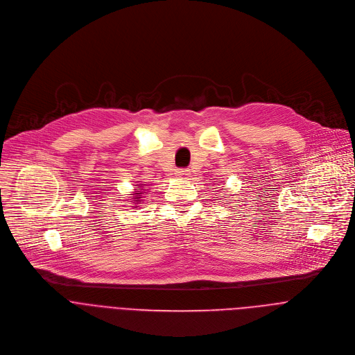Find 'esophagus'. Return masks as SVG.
<instances>
[{"instance_id":"34e87169","label":"esophagus","mask_w":355,"mask_h":355,"mask_svg":"<svg viewBox=\"0 0 355 355\" xmlns=\"http://www.w3.org/2000/svg\"><path fill=\"white\" fill-rule=\"evenodd\" d=\"M175 175H177L178 178H181V180H187V178L189 177V171L185 170V168H178L177 173H175Z\"/></svg>"}]
</instances>
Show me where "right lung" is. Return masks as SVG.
Here are the masks:
<instances>
[{
    "mask_svg": "<svg viewBox=\"0 0 355 355\" xmlns=\"http://www.w3.org/2000/svg\"><path fill=\"white\" fill-rule=\"evenodd\" d=\"M136 187H140V189H136L132 195H133V204H135V208H137V205L140 204V200H141V198H143V195L146 193L144 192V184H137Z\"/></svg>",
    "mask_w": 355,
    "mask_h": 355,
    "instance_id": "right-lung-1",
    "label": "right lung"
}]
</instances>
